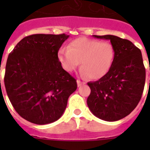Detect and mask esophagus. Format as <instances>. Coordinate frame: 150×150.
Here are the masks:
<instances>
[{"instance_id": "34e87169", "label": "esophagus", "mask_w": 150, "mask_h": 150, "mask_svg": "<svg viewBox=\"0 0 150 150\" xmlns=\"http://www.w3.org/2000/svg\"><path fill=\"white\" fill-rule=\"evenodd\" d=\"M85 83H86V82H82V81H81V80H77V84H78V87H80L81 86H82V85H84Z\"/></svg>"}]
</instances>
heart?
Returning <instances> with one entry per match:
<instances>
[{"label": "heart", "instance_id": "obj_1", "mask_svg": "<svg viewBox=\"0 0 150 150\" xmlns=\"http://www.w3.org/2000/svg\"><path fill=\"white\" fill-rule=\"evenodd\" d=\"M114 57V47L110 42L85 37L71 41L68 48H61L57 54L66 71L73 72L81 62V74L93 80L100 79L109 72Z\"/></svg>", "mask_w": 150, "mask_h": 150}]
</instances>
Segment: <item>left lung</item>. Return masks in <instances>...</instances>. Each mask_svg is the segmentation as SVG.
Masks as SVG:
<instances>
[{"label": "left lung", "mask_w": 150, "mask_h": 150, "mask_svg": "<svg viewBox=\"0 0 150 150\" xmlns=\"http://www.w3.org/2000/svg\"><path fill=\"white\" fill-rule=\"evenodd\" d=\"M109 40L115 57L110 70L98 81L88 82L91 93L87 104L91 112L106 121H115L128 116L141 100L146 81L141 50L131 41L113 35L96 36Z\"/></svg>", "instance_id": "obj_1"}]
</instances>
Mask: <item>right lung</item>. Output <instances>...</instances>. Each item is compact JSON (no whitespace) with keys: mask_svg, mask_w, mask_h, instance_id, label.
I'll use <instances>...</instances> for the list:
<instances>
[{"mask_svg":"<svg viewBox=\"0 0 150 150\" xmlns=\"http://www.w3.org/2000/svg\"><path fill=\"white\" fill-rule=\"evenodd\" d=\"M68 37L64 33L25 36L8 55L6 92L16 112L29 122L47 125L58 120L77 89L76 80L57 58Z\"/></svg>","mask_w":150,"mask_h":150,"instance_id":"obj_1","label":"right lung"}]
</instances>
